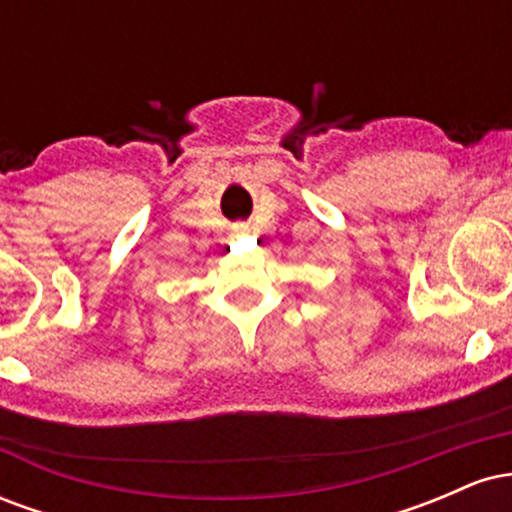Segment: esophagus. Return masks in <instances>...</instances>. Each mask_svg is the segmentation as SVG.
<instances>
[{
    "mask_svg": "<svg viewBox=\"0 0 512 512\" xmlns=\"http://www.w3.org/2000/svg\"><path fill=\"white\" fill-rule=\"evenodd\" d=\"M243 233H248V226H238V228H233L231 236L236 238V236H243Z\"/></svg>",
    "mask_w": 512,
    "mask_h": 512,
    "instance_id": "34e87169",
    "label": "esophagus"
}]
</instances>
